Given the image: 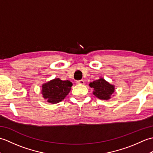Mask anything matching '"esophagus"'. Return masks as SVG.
Listing matches in <instances>:
<instances>
[{
    "instance_id": "esophagus-1",
    "label": "esophagus",
    "mask_w": 153,
    "mask_h": 153,
    "mask_svg": "<svg viewBox=\"0 0 153 153\" xmlns=\"http://www.w3.org/2000/svg\"><path fill=\"white\" fill-rule=\"evenodd\" d=\"M84 83H85V82H84V81L83 79L78 80V81H77V82H76L77 84H82H82H84Z\"/></svg>"
}]
</instances>
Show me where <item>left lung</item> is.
<instances>
[{"label":"left lung","instance_id":"1","mask_svg":"<svg viewBox=\"0 0 153 153\" xmlns=\"http://www.w3.org/2000/svg\"><path fill=\"white\" fill-rule=\"evenodd\" d=\"M89 86L94 89L93 94L97 98L102 100H108L114 92V87L102 78L90 83Z\"/></svg>","mask_w":153,"mask_h":153}]
</instances>
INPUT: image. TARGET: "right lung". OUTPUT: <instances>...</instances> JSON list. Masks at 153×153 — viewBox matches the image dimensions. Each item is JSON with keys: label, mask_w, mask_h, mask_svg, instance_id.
I'll list each match as a JSON object with an SVG mask.
<instances>
[{"label": "right lung", "mask_w": 153, "mask_h": 153, "mask_svg": "<svg viewBox=\"0 0 153 153\" xmlns=\"http://www.w3.org/2000/svg\"><path fill=\"white\" fill-rule=\"evenodd\" d=\"M72 83L70 81L56 78L43 85L42 93L47 102L56 104L62 101L68 95Z\"/></svg>", "instance_id": "add662e5"}]
</instances>
